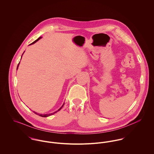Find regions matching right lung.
I'll list each match as a JSON object with an SVG mask.
<instances>
[{
  "label": "right lung",
  "mask_w": 154,
  "mask_h": 154,
  "mask_svg": "<svg viewBox=\"0 0 154 154\" xmlns=\"http://www.w3.org/2000/svg\"><path fill=\"white\" fill-rule=\"evenodd\" d=\"M41 38H42V36H40V37H39L37 39H36L35 41H34L32 43H31V44H29V45H32V44H35V42H36L38 41H39ZM25 52V51L23 52V53ZM23 53L22 54V55L23 54ZM22 56H21V58H22ZM19 63H20V62H19ZM19 63L18 64V65H17V69H18V67H19ZM64 103H63V104L62 105V106L57 110V111H56V112H53V113H49V114H39V113H36V112H34L36 114V115H38V116H41V117H48V116H51V115H54V113H57L58 111H59V110H60L61 109V108L63 107V106H64Z\"/></svg>",
  "instance_id": "1"
}]
</instances>
